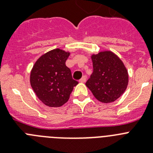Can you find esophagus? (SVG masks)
Listing matches in <instances>:
<instances>
[{"label": "esophagus", "instance_id": "34e87169", "mask_svg": "<svg viewBox=\"0 0 153 153\" xmlns=\"http://www.w3.org/2000/svg\"><path fill=\"white\" fill-rule=\"evenodd\" d=\"M79 81H80L81 83H85V82L86 81V76H83V77L79 79Z\"/></svg>", "mask_w": 153, "mask_h": 153}]
</instances>
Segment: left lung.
<instances>
[{
	"instance_id": "left-lung-1",
	"label": "left lung",
	"mask_w": 153,
	"mask_h": 153,
	"mask_svg": "<svg viewBox=\"0 0 153 153\" xmlns=\"http://www.w3.org/2000/svg\"><path fill=\"white\" fill-rule=\"evenodd\" d=\"M93 71L86 86L93 96L104 103L114 102L125 92L128 73L120 58L110 51L92 56Z\"/></svg>"
}]
</instances>
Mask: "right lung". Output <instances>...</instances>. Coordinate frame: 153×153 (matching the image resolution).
Instances as JSON below:
<instances>
[{
	"instance_id": "add662e5",
	"label": "right lung",
	"mask_w": 153,
	"mask_h": 153,
	"mask_svg": "<svg viewBox=\"0 0 153 153\" xmlns=\"http://www.w3.org/2000/svg\"><path fill=\"white\" fill-rule=\"evenodd\" d=\"M68 56V53L62 50H53L40 56L32 69L31 86L47 106L57 107L63 105L78 83L66 66Z\"/></svg>"
}]
</instances>
